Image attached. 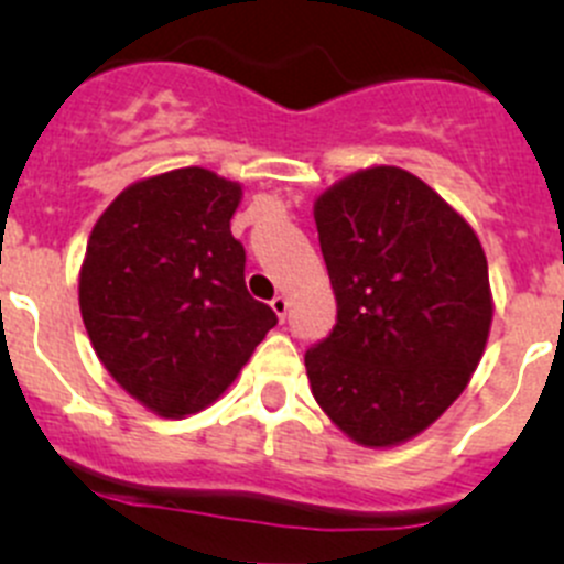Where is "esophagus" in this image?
Wrapping results in <instances>:
<instances>
[{"instance_id": "34e87169", "label": "esophagus", "mask_w": 564, "mask_h": 564, "mask_svg": "<svg viewBox=\"0 0 564 564\" xmlns=\"http://www.w3.org/2000/svg\"><path fill=\"white\" fill-rule=\"evenodd\" d=\"M270 305H272V311H275L278 319H286V311H289L286 294H275V297L270 300Z\"/></svg>"}]
</instances>
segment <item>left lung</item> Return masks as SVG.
Segmentation results:
<instances>
[{
  "mask_svg": "<svg viewBox=\"0 0 564 564\" xmlns=\"http://www.w3.org/2000/svg\"><path fill=\"white\" fill-rule=\"evenodd\" d=\"M336 327L305 352L311 393L366 449L435 424L466 391L494 322L477 231L393 165L355 171L314 200Z\"/></svg>",
  "mask_w": 564,
  "mask_h": 564,
  "instance_id": "8db88e82",
  "label": "left lung"
}]
</instances>
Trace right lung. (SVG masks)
<instances>
[{
	"instance_id": "right-lung-1",
	"label": "right lung",
	"mask_w": 564,
	"mask_h": 564,
	"mask_svg": "<svg viewBox=\"0 0 564 564\" xmlns=\"http://www.w3.org/2000/svg\"><path fill=\"white\" fill-rule=\"evenodd\" d=\"M242 184L178 167L129 184L93 226L79 311L112 380L162 419L226 393L278 316L245 286Z\"/></svg>"
}]
</instances>
